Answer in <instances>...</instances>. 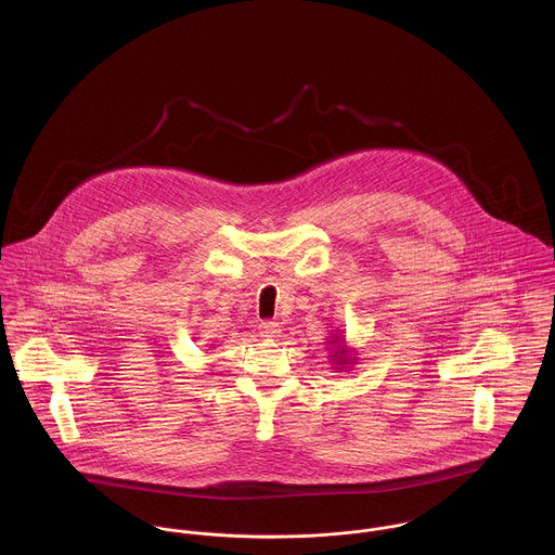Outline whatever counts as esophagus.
I'll use <instances>...</instances> for the list:
<instances>
[{
	"label": "esophagus",
	"instance_id": "1",
	"mask_svg": "<svg viewBox=\"0 0 555 555\" xmlns=\"http://www.w3.org/2000/svg\"><path fill=\"white\" fill-rule=\"evenodd\" d=\"M260 333H262L264 337H275V335L280 333V324L273 322V320H262V322H260Z\"/></svg>",
	"mask_w": 555,
	"mask_h": 555
}]
</instances>
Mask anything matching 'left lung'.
<instances>
[{
    "instance_id": "1",
    "label": "left lung",
    "mask_w": 555,
    "mask_h": 555,
    "mask_svg": "<svg viewBox=\"0 0 555 555\" xmlns=\"http://www.w3.org/2000/svg\"><path fill=\"white\" fill-rule=\"evenodd\" d=\"M331 344H333V341H331ZM333 357H339V354H333ZM341 361H344V359H341Z\"/></svg>"
}]
</instances>
